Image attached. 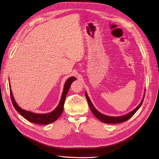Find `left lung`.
<instances>
[{"label":"left lung","instance_id":"8db88e82","mask_svg":"<svg viewBox=\"0 0 159 159\" xmlns=\"http://www.w3.org/2000/svg\"><path fill=\"white\" fill-rule=\"evenodd\" d=\"M85 96H86V99H87L88 103H89V105L90 109L92 112V113L94 115V116L96 117L97 119H98L99 120L104 122V123H107V124H117V123H120V122H125V121L128 120L129 119H130L131 117L135 113H136V112L139 109V108L141 107V105H142V104L143 102L144 97H145V96H144L143 98L142 99V102H141V103H139L138 106L136 109H134L132 111H131L130 113H128L126 115H125L120 116H110L105 115H103L101 113H99V111L95 108V107L93 106V105L92 104V103L90 99L89 96H88L86 92H85Z\"/></svg>","mask_w":159,"mask_h":159}]
</instances>
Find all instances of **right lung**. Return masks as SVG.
I'll use <instances>...</instances> for the list:
<instances>
[{
    "instance_id": "add662e5",
    "label": "right lung",
    "mask_w": 159,
    "mask_h": 159,
    "mask_svg": "<svg viewBox=\"0 0 159 159\" xmlns=\"http://www.w3.org/2000/svg\"><path fill=\"white\" fill-rule=\"evenodd\" d=\"M76 79L74 77V76H71V77L69 78L66 80V83L64 84V88H63V90L61 97L60 99V102L59 103L57 107L50 113H44V114H39V113H32L31 111H25L24 109H21L15 102L14 98L12 94V92H11V89H10L11 102H12L14 107L17 112H18L23 117H24V118L27 119L28 121L33 123H35V124H38V125L50 124V123H52L54 121H56L62 114L63 111V105L65 103V99H66V95L67 94V92L69 90L70 85H71L73 82Z\"/></svg>"
}]
</instances>
